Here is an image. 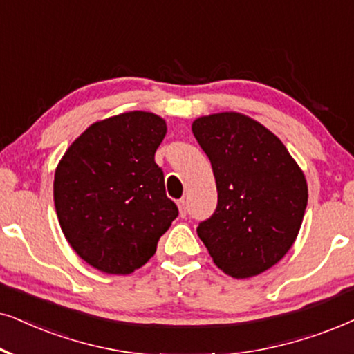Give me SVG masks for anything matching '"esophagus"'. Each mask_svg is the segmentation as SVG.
<instances>
[{"instance_id": "obj_1", "label": "esophagus", "mask_w": 354, "mask_h": 354, "mask_svg": "<svg viewBox=\"0 0 354 354\" xmlns=\"http://www.w3.org/2000/svg\"><path fill=\"white\" fill-rule=\"evenodd\" d=\"M178 207H180V215L186 216V201L185 199L178 201Z\"/></svg>"}]
</instances>
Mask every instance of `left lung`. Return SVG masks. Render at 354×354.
Here are the masks:
<instances>
[{
	"label": "left lung",
	"instance_id": "1",
	"mask_svg": "<svg viewBox=\"0 0 354 354\" xmlns=\"http://www.w3.org/2000/svg\"><path fill=\"white\" fill-rule=\"evenodd\" d=\"M192 133L218 192L197 234L226 275L249 279L268 270L299 233L308 205L304 173L275 134L241 113L197 118Z\"/></svg>",
	"mask_w": 354,
	"mask_h": 354
}]
</instances>
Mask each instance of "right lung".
I'll list each match as a JSON object with an SVG mask.
<instances>
[{
  "label": "right lung",
  "mask_w": 354,
  "mask_h": 354,
  "mask_svg": "<svg viewBox=\"0 0 354 354\" xmlns=\"http://www.w3.org/2000/svg\"><path fill=\"white\" fill-rule=\"evenodd\" d=\"M165 134L167 122L153 113H121L88 126L56 167L59 226L77 256L97 270H138L178 216L155 163Z\"/></svg>",
  "instance_id": "1"
}]
</instances>
